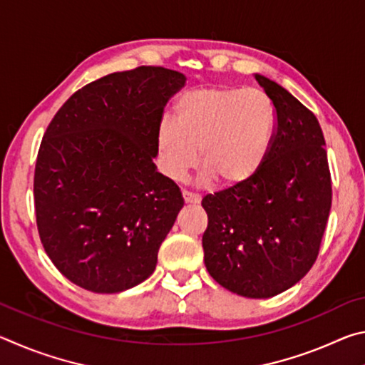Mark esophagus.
Wrapping results in <instances>:
<instances>
[{"instance_id": "1", "label": "esophagus", "mask_w": 365, "mask_h": 365, "mask_svg": "<svg viewBox=\"0 0 365 365\" xmlns=\"http://www.w3.org/2000/svg\"><path fill=\"white\" fill-rule=\"evenodd\" d=\"M183 200L187 205H200L201 202V196L200 195H195V193H190V191H183Z\"/></svg>"}]
</instances>
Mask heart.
Masks as SVG:
<instances>
[{"mask_svg": "<svg viewBox=\"0 0 365 365\" xmlns=\"http://www.w3.org/2000/svg\"><path fill=\"white\" fill-rule=\"evenodd\" d=\"M275 108L259 90L200 88L177 103L175 122H164L156 150L160 170L182 180L200 159L202 185L215 178L228 187L256 175L275 130ZM198 150H196L195 148Z\"/></svg>", "mask_w": 365, "mask_h": 365, "instance_id": "heart-1", "label": "heart"}]
</instances>
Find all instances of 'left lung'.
I'll list each match as a JSON object with an SVG mask.
<instances>
[{"instance_id":"obj_1","label":"left lung","mask_w":365,"mask_h":365,"mask_svg":"<svg viewBox=\"0 0 365 365\" xmlns=\"http://www.w3.org/2000/svg\"><path fill=\"white\" fill-rule=\"evenodd\" d=\"M255 78L274 104L277 130L255 177L202 200V250L219 285L265 299L296 285L316 262L331 180L316 115L274 80Z\"/></svg>"}]
</instances>
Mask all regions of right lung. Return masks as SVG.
<instances>
[{
	"label": "right lung",
	"mask_w": 365,
	"mask_h": 365,
	"mask_svg": "<svg viewBox=\"0 0 365 365\" xmlns=\"http://www.w3.org/2000/svg\"><path fill=\"white\" fill-rule=\"evenodd\" d=\"M183 73L143 66L73 93L43 137L34 195L38 233L66 279L93 293L140 285L158 264L183 197L154 158Z\"/></svg>",
	"instance_id": "add662e5"
}]
</instances>
